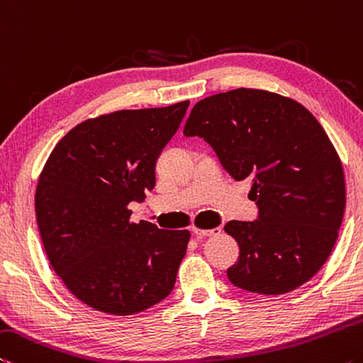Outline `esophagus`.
Segmentation results:
<instances>
[{"label": "esophagus", "instance_id": "1", "mask_svg": "<svg viewBox=\"0 0 363 363\" xmlns=\"http://www.w3.org/2000/svg\"><path fill=\"white\" fill-rule=\"evenodd\" d=\"M220 228H211V230H204V228H199V227H193V235L196 238H206V236H216V235H220Z\"/></svg>", "mask_w": 363, "mask_h": 363}]
</instances>
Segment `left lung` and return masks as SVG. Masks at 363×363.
<instances>
[{
  "label": "left lung",
  "instance_id": "1",
  "mask_svg": "<svg viewBox=\"0 0 363 363\" xmlns=\"http://www.w3.org/2000/svg\"><path fill=\"white\" fill-rule=\"evenodd\" d=\"M183 133L209 143L235 180L251 182L259 206L257 220L225 225L240 245L228 280L267 296L311 280L346 209L340 154L312 112L278 93L236 88L198 101Z\"/></svg>",
  "mask_w": 363,
  "mask_h": 363
}]
</instances>
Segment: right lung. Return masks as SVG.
Listing matches in <instances>:
<instances>
[{
    "mask_svg": "<svg viewBox=\"0 0 363 363\" xmlns=\"http://www.w3.org/2000/svg\"><path fill=\"white\" fill-rule=\"evenodd\" d=\"M188 106L86 118L57 141L41 170L35 216L48 260L94 311L133 315L174 289L191 233L132 222L128 204L156 185L157 156Z\"/></svg>",
    "mask_w": 363,
    "mask_h": 363,
    "instance_id": "right-lung-1",
    "label": "right lung"
}]
</instances>
